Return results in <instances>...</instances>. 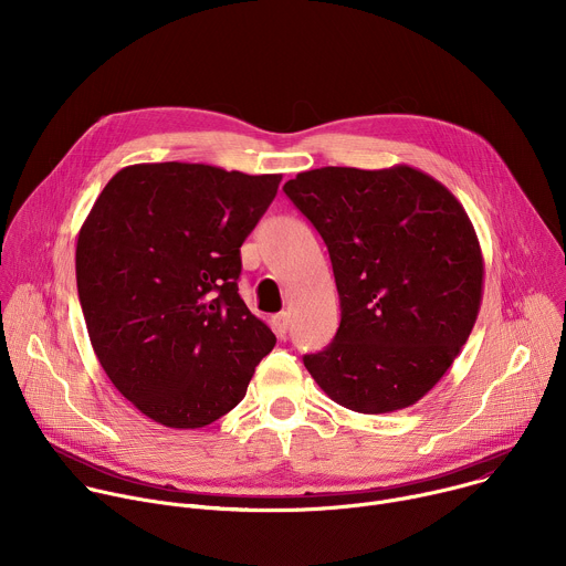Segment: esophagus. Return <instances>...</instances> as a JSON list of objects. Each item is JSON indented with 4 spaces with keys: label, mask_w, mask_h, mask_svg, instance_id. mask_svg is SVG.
<instances>
[{
    "label": "esophagus",
    "mask_w": 566,
    "mask_h": 566,
    "mask_svg": "<svg viewBox=\"0 0 566 566\" xmlns=\"http://www.w3.org/2000/svg\"><path fill=\"white\" fill-rule=\"evenodd\" d=\"M273 327H275V334L280 338H286V332H289V313H277L273 317Z\"/></svg>",
    "instance_id": "1"
}]
</instances>
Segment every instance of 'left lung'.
Returning <instances> with one entry per match:
<instances>
[{"instance_id":"left-lung-1","label":"left lung","mask_w":566,"mask_h":566,"mask_svg":"<svg viewBox=\"0 0 566 566\" xmlns=\"http://www.w3.org/2000/svg\"><path fill=\"white\" fill-rule=\"evenodd\" d=\"M329 249L340 295L334 343L304 356L338 406H415L450 369L481 306L483 258L457 197L430 175L317 168L284 184Z\"/></svg>"}]
</instances>
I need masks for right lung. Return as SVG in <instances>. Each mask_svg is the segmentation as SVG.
<instances>
[{"label": "right lung", "instance_id": "right-lung-1", "mask_svg": "<svg viewBox=\"0 0 566 566\" xmlns=\"http://www.w3.org/2000/svg\"><path fill=\"white\" fill-rule=\"evenodd\" d=\"M282 175L136 164L77 232L75 280L92 347L147 419L197 430L247 396L273 332L239 295V249Z\"/></svg>", "mask_w": 566, "mask_h": 566}]
</instances>
